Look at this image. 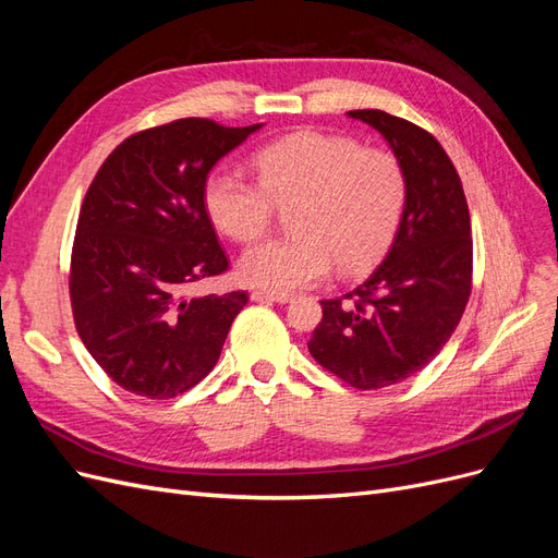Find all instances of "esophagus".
Returning a JSON list of instances; mask_svg holds the SVG:
<instances>
[{
  "label": "esophagus",
  "mask_w": 558,
  "mask_h": 558,
  "mask_svg": "<svg viewBox=\"0 0 558 558\" xmlns=\"http://www.w3.org/2000/svg\"><path fill=\"white\" fill-rule=\"evenodd\" d=\"M251 300H253V302H267V305H272V302H277V305H286V302H291L293 298H291V295H281V293L253 291V293H251Z\"/></svg>",
  "instance_id": "34e87169"
}]
</instances>
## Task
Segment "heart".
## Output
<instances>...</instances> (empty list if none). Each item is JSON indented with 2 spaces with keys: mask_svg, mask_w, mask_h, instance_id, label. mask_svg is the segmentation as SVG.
I'll return each instance as SVG.
<instances>
[{
  "mask_svg": "<svg viewBox=\"0 0 558 558\" xmlns=\"http://www.w3.org/2000/svg\"><path fill=\"white\" fill-rule=\"evenodd\" d=\"M253 162L260 183L221 170L205 185L211 223L234 242H256L275 205H293V234L240 258L244 283L286 295L318 283L335 260L342 272H361L391 246L408 202V177L391 150L305 130L265 146Z\"/></svg>",
  "mask_w": 558,
  "mask_h": 558,
  "instance_id": "b5f03b06",
  "label": "heart"
}]
</instances>
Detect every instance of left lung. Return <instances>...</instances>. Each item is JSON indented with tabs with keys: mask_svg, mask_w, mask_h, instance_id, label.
<instances>
[{
	"mask_svg": "<svg viewBox=\"0 0 558 558\" xmlns=\"http://www.w3.org/2000/svg\"><path fill=\"white\" fill-rule=\"evenodd\" d=\"M402 162L408 202L384 263L351 293L320 300L307 342L316 363L373 391L424 369L459 326L472 286L470 211L459 174L430 132L379 109L349 111Z\"/></svg>",
	"mask_w": 558,
	"mask_h": 558,
	"instance_id": "left-lung-1",
	"label": "left lung"
}]
</instances>
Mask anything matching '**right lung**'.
Wrapping results in <instances>:
<instances>
[{"label": "right lung", "instance_id": "right-lung-1", "mask_svg": "<svg viewBox=\"0 0 558 558\" xmlns=\"http://www.w3.org/2000/svg\"><path fill=\"white\" fill-rule=\"evenodd\" d=\"M263 123L179 118L132 134L99 167L78 214L70 295L78 337L125 391L185 393L221 356L246 293L191 295L228 258L205 209L211 167Z\"/></svg>", "mask_w": 558, "mask_h": 558}]
</instances>
